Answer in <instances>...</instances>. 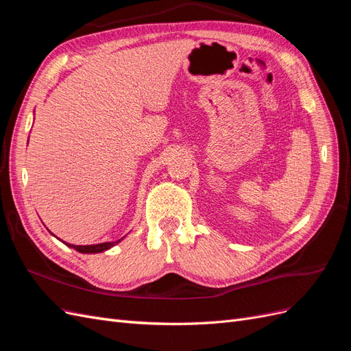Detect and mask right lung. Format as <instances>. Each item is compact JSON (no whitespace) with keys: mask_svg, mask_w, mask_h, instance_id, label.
Segmentation results:
<instances>
[{"mask_svg":"<svg viewBox=\"0 0 351 351\" xmlns=\"http://www.w3.org/2000/svg\"><path fill=\"white\" fill-rule=\"evenodd\" d=\"M52 235H53V234H52ZM122 239H123V238H120V239H117V241H112V243H101V244H94V245H74V244L64 243V241H62V243L66 244V245L71 247V248L77 250L78 252H82V254H95V252H103V251H106V250H108V248L114 247V245L119 244Z\"/></svg>","mask_w":351,"mask_h":351,"instance_id":"1","label":"right lung"}]
</instances>
